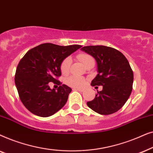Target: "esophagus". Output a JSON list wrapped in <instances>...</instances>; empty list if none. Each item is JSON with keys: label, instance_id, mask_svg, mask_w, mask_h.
Returning <instances> with one entry per match:
<instances>
[{"label": "esophagus", "instance_id": "34e87169", "mask_svg": "<svg viewBox=\"0 0 153 153\" xmlns=\"http://www.w3.org/2000/svg\"><path fill=\"white\" fill-rule=\"evenodd\" d=\"M73 91H80V92H83V89H81V88H73Z\"/></svg>", "mask_w": 153, "mask_h": 153}]
</instances>
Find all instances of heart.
Returning a JSON list of instances; mask_svg holds the SVG:
<instances>
[{
	"label": "heart",
	"mask_w": 153,
	"mask_h": 153,
	"mask_svg": "<svg viewBox=\"0 0 153 153\" xmlns=\"http://www.w3.org/2000/svg\"><path fill=\"white\" fill-rule=\"evenodd\" d=\"M79 60H81L83 62V64L85 66H86L90 62L95 61L94 58L92 56L89 54L82 53L79 54L77 56ZM71 65V58L70 57H67L62 60L61 64H60V71L62 74H67L70 71ZM66 83H68L70 86L74 88H82L85 85L86 80L83 77L76 76V75H73L68 77L66 80Z\"/></svg>",
	"instance_id": "obj_1"
}]
</instances>
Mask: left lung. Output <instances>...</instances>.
Masks as SVG:
<instances>
[{"mask_svg":"<svg viewBox=\"0 0 153 153\" xmlns=\"http://www.w3.org/2000/svg\"><path fill=\"white\" fill-rule=\"evenodd\" d=\"M81 50L95 58L97 63L98 74L91 85L103 87L87 105L101 115L118 111L132 91L134 74L128 60L120 51L106 46H86Z\"/></svg>","mask_w":153,"mask_h":153,"instance_id":"obj_1","label":"left lung"}]
</instances>
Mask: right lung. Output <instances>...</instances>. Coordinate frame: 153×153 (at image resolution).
Returning <instances> with one entry per match:
<instances>
[{"instance_id":"obj_1","label":"right lung","mask_w":153,"mask_h":153,"mask_svg":"<svg viewBox=\"0 0 153 153\" xmlns=\"http://www.w3.org/2000/svg\"><path fill=\"white\" fill-rule=\"evenodd\" d=\"M81 47L42 44L29 50L21 59L14 81L21 101L29 111L49 117L63 107L72 89L57 80L61 76L60 64ZM49 82L60 85L57 91L50 88Z\"/></svg>"}]
</instances>
